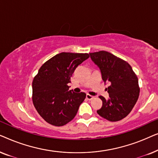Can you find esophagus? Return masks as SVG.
I'll return each mask as SVG.
<instances>
[{
  "label": "esophagus",
  "instance_id": "1",
  "mask_svg": "<svg viewBox=\"0 0 158 158\" xmlns=\"http://www.w3.org/2000/svg\"><path fill=\"white\" fill-rule=\"evenodd\" d=\"M86 98H87L88 100L90 101V100H92L93 98H94V96H91V95H90V94H87V95H86Z\"/></svg>",
  "mask_w": 158,
  "mask_h": 158
}]
</instances>
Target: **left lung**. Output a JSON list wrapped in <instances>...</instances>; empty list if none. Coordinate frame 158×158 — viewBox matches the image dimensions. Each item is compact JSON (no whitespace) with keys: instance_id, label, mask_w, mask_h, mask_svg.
I'll return each instance as SVG.
<instances>
[{"instance_id":"8db88e82","label":"left lung","mask_w":158,"mask_h":158,"mask_svg":"<svg viewBox=\"0 0 158 158\" xmlns=\"http://www.w3.org/2000/svg\"><path fill=\"white\" fill-rule=\"evenodd\" d=\"M91 60L100 68L110 98L99 96L103 105L97 113L110 122H118L126 117L139 98V87L137 75L128 62L106 51L90 53Z\"/></svg>"}]
</instances>
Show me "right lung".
I'll use <instances>...</instances> for the list:
<instances>
[{
  "instance_id": "obj_1",
  "label": "right lung",
  "mask_w": 158,
  "mask_h": 158,
  "mask_svg": "<svg viewBox=\"0 0 158 158\" xmlns=\"http://www.w3.org/2000/svg\"><path fill=\"white\" fill-rule=\"evenodd\" d=\"M89 57L88 53L61 52L40 68L32 82V101L47 123L62 127L76 115L86 94L69 90L68 84L77 67Z\"/></svg>"
}]
</instances>
